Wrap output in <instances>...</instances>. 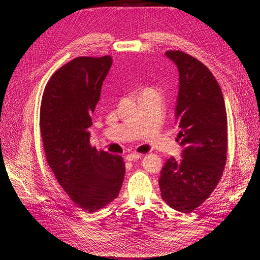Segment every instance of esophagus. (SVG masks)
I'll use <instances>...</instances> for the list:
<instances>
[{
	"instance_id": "esophagus-1",
	"label": "esophagus",
	"mask_w": 260,
	"mask_h": 260,
	"mask_svg": "<svg viewBox=\"0 0 260 260\" xmlns=\"http://www.w3.org/2000/svg\"><path fill=\"white\" fill-rule=\"evenodd\" d=\"M143 155L142 154H137V153H132V154H128V155H126V159L127 161H135V159H140Z\"/></svg>"
}]
</instances>
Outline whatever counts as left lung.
<instances>
[{
    "instance_id": "1",
    "label": "left lung",
    "mask_w": 260,
    "mask_h": 260,
    "mask_svg": "<svg viewBox=\"0 0 260 260\" xmlns=\"http://www.w3.org/2000/svg\"><path fill=\"white\" fill-rule=\"evenodd\" d=\"M179 70L175 120L182 158L171 156L158 184L171 208L189 213L207 200L221 179L228 150L227 113L221 88L206 66L179 50L165 52Z\"/></svg>"
}]
</instances>
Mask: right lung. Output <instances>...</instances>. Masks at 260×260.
I'll return each mask as SVG.
<instances>
[{
    "instance_id": "right-lung-1",
    "label": "right lung",
    "mask_w": 260,
    "mask_h": 260,
    "mask_svg": "<svg viewBox=\"0 0 260 260\" xmlns=\"http://www.w3.org/2000/svg\"><path fill=\"white\" fill-rule=\"evenodd\" d=\"M112 57H78L52 75L43 91L40 132L49 167L59 185L86 212L119 194L125 175L120 155L90 146L91 115Z\"/></svg>"
}]
</instances>
